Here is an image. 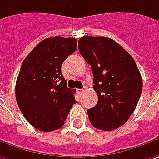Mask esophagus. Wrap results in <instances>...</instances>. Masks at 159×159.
Returning a JSON list of instances; mask_svg holds the SVG:
<instances>
[{"mask_svg":"<svg viewBox=\"0 0 159 159\" xmlns=\"http://www.w3.org/2000/svg\"><path fill=\"white\" fill-rule=\"evenodd\" d=\"M76 93H77V94H78L79 96H81V95L83 94V93H84V90H83V89H77V90H76Z\"/></svg>","mask_w":159,"mask_h":159,"instance_id":"34e87169","label":"esophagus"}]
</instances>
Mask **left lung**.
Instances as JSON below:
<instances>
[{"instance_id":"obj_1","label":"left lung","mask_w":159,"mask_h":159,"mask_svg":"<svg viewBox=\"0 0 159 159\" xmlns=\"http://www.w3.org/2000/svg\"><path fill=\"white\" fill-rule=\"evenodd\" d=\"M80 54L92 66L98 102L87 110L97 129L122 126L134 111L142 91V78L134 59L121 45L107 37L83 36Z\"/></svg>"}]
</instances>
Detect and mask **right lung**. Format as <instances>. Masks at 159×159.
Listing matches in <instances>:
<instances>
[{
	"label": "right lung",
	"mask_w": 159,
	"mask_h": 159,
	"mask_svg": "<svg viewBox=\"0 0 159 159\" xmlns=\"http://www.w3.org/2000/svg\"><path fill=\"white\" fill-rule=\"evenodd\" d=\"M75 38L43 40L24 59L16 83V100L25 118L34 128L52 132L62 127L74 104L75 90L61 73L65 59L75 52Z\"/></svg>",
	"instance_id": "1"
}]
</instances>
